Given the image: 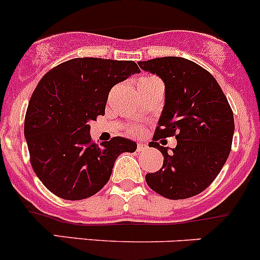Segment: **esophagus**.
I'll use <instances>...</instances> for the list:
<instances>
[{"label":"esophagus","instance_id":"34e87169","mask_svg":"<svg viewBox=\"0 0 260 260\" xmlns=\"http://www.w3.org/2000/svg\"><path fill=\"white\" fill-rule=\"evenodd\" d=\"M147 148H148V147H147V145H145V143H138V145H137V151L138 152L145 151V149H147Z\"/></svg>","mask_w":260,"mask_h":260}]
</instances>
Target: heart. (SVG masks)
Wrapping results in <instances>:
<instances>
[{"mask_svg": "<svg viewBox=\"0 0 260 260\" xmlns=\"http://www.w3.org/2000/svg\"><path fill=\"white\" fill-rule=\"evenodd\" d=\"M151 80H153V78H143V79H141L140 81H138V85H141V84H145V83H148V81H151ZM133 132H140V129H138V128H135V129H133Z\"/></svg>", "mask_w": 260, "mask_h": 260, "instance_id": "heart-1", "label": "heart"}]
</instances>
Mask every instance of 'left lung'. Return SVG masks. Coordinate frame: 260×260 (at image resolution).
Instances as JSON below:
<instances>
[{
	"label": "left lung",
	"instance_id": "obj_1",
	"mask_svg": "<svg viewBox=\"0 0 260 260\" xmlns=\"http://www.w3.org/2000/svg\"><path fill=\"white\" fill-rule=\"evenodd\" d=\"M165 84V104L153 141L176 136L175 148L149 142L164 156L161 170L147 174V185L171 200L205 190L229 157L234 115L221 88L209 72L183 57L138 62Z\"/></svg>",
	"mask_w": 260,
	"mask_h": 260
}]
</instances>
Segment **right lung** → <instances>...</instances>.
<instances>
[{
	"mask_svg": "<svg viewBox=\"0 0 260 260\" xmlns=\"http://www.w3.org/2000/svg\"><path fill=\"white\" fill-rule=\"evenodd\" d=\"M135 61L77 57L51 69L36 86L25 117L31 166L52 193L81 200L98 192L123 152L137 143L114 137L95 145L89 122L104 115L115 84L140 73Z\"/></svg>",
	"mask_w": 260,
	"mask_h": 260,
	"instance_id": "right-lung-1",
	"label": "right lung"
}]
</instances>
